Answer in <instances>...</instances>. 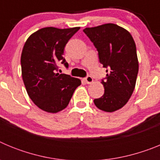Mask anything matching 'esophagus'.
<instances>
[{
    "label": "esophagus",
    "mask_w": 160,
    "mask_h": 160,
    "mask_svg": "<svg viewBox=\"0 0 160 160\" xmlns=\"http://www.w3.org/2000/svg\"><path fill=\"white\" fill-rule=\"evenodd\" d=\"M85 81H86V82H87V84H91V83H93V82H94V79H93V78L91 77V76H87V77L85 78Z\"/></svg>",
    "instance_id": "1"
}]
</instances>
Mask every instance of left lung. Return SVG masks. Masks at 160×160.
I'll return each mask as SVG.
<instances>
[{
    "mask_svg": "<svg viewBox=\"0 0 160 160\" xmlns=\"http://www.w3.org/2000/svg\"><path fill=\"white\" fill-rule=\"evenodd\" d=\"M83 31L97 48L103 67H109L101 82L104 94L94 99V104L106 112L118 111L127 104L135 87L138 61L135 41L127 29L112 23Z\"/></svg>",
    "mask_w": 160,
    "mask_h": 160,
    "instance_id": "1",
    "label": "left lung"
}]
</instances>
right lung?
Wrapping results in <instances>:
<instances>
[{"mask_svg": "<svg viewBox=\"0 0 160 160\" xmlns=\"http://www.w3.org/2000/svg\"><path fill=\"white\" fill-rule=\"evenodd\" d=\"M80 27L42 28L32 33L24 45L21 56L22 75L28 95L42 111L58 113L68 106L81 80L56 73L64 63V48Z\"/></svg>", "mask_w": 160, "mask_h": 160, "instance_id": "add662e5", "label": "right lung"}]
</instances>
